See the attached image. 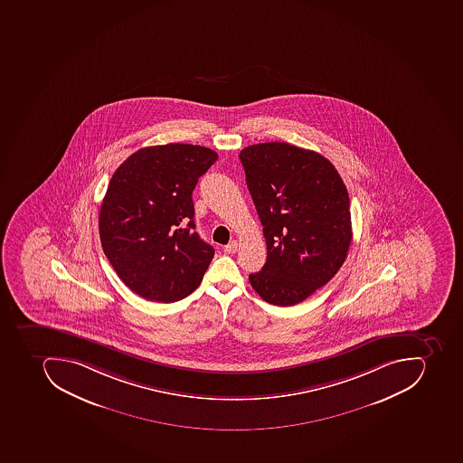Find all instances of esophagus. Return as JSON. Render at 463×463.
I'll return each mask as SVG.
<instances>
[{
  "label": "esophagus",
  "mask_w": 463,
  "mask_h": 463,
  "mask_svg": "<svg viewBox=\"0 0 463 463\" xmlns=\"http://www.w3.org/2000/svg\"><path fill=\"white\" fill-rule=\"evenodd\" d=\"M238 250V242L237 241H232V242L228 243L223 247V250H225L226 254H235Z\"/></svg>",
  "instance_id": "1"
}]
</instances>
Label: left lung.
I'll return each mask as SVG.
<instances>
[{
	"label": "left lung",
	"instance_id": "obj_1",
	"mask_svg": "<svg viewBox=\"0 0 463 463\" xmlns=\"http://www.w3.org/2000/svg\"><path fill=\"white\" fill-rule=\"evenodd\" d=\"M240 159L267 241V262L250 274V286L267 303L296 306L345 264L353 237L347 188L330 160L289 143H258Z\"/></svg>",
	"mask_w": 463,
	"mask_h": 463
}]
</instances>
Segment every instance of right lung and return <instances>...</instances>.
I'll list each match as a JSON object with an SVG mask.
<instances>
[{
	"label": "right lung",
	"instance_id": "right-lung-1",
	"mask_svg": "<svg viewBox=\"0 0 463 463\" xmlns=\"http://www.w3.org/2000/svg\"><path fill=\"white\" fill-rule=\"evenodd\" d=\"M208 147H143L109 182L99 215L103 252L118 279L149 301L175 303L201 284L215 250L196 232L192 192L215 164Z\"/></svg>",
	"mask_w": 463,
	"mask_h": 463
}]
</instances>
